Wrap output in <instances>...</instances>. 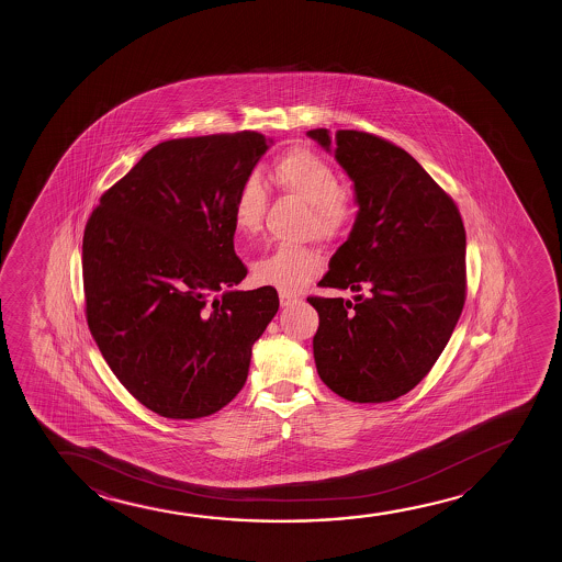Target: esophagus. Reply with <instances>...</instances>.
<instances>
[{
    "label": "esophagus",
    "mask_w": 562,
    "mask_h": 562,
    "mask_svg": "<svg viewBox=\"0 0 562 562\" xmlns=\"http://www.w3.org/2000/svg\"><path fill=\"white\" fill-rule=\"evenodd\" d=\"M278 295H280V305L282 307H290V305L300 301V295H295V293L280 292Z\"/></svg>",
    "instance_id": "34e87169"
}]
</instances>
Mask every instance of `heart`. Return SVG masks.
<instances>
[{
  "label": "heart",
  "instance_id": "1",
  "mask_svg": "<svg viewBox=\"0 0 562 562\" xmlns=\"http://www.w3.org/2000/svg\"><path fill=\"white\" fill-rule=\"evenodd\" d=\"M282 190L311 205L307 228L316 238L331 239L346 228L349 205L341 193L338 172L308 149H292L272 169ZM267 211V188L257 177H247L234 200V226L241 236L261 231ZM323 270V257L311 247L278 244L254 265L259 284L278 290H297Z\"/></svg>",
  "mask_w": 562,
  "mask_h": 562
}]
</instances>
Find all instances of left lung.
Here are the masks:
<instances>
[{"label":"left lung","mask_w":562,"mask_h":562,"mask_svg":"<svg viewBox=\"0 0 562 562\" xmlns=\"http://www.w3.org/2000/svg\"><path fill=\"white\" fill-rule=\"evenodd\" d=\"M353 180L359 213L331 255L321 288L359 292L307 297L324 384L353 403L411 392L459 323L467 300V232L453 198L387 139L359 131L307 132ZM364 291V294L360 292Z\"/></svg>","instance_id":"1"}]
</instances>
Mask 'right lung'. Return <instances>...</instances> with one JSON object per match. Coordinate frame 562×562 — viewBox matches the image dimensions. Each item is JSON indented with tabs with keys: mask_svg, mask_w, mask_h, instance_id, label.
<instances>
[{
	"mask_svg": "<svg viewBox=\"0 0 562 562\" xmlns=\"http://www.w3.org/2000/svg\"><path fill=\"white\" fill-rule=\"evenodd\" d=\"M269 144L254 131L161 142L86 224L90 331L119 382L165 418L228 405L277 315L272 285L228 290L247 274L234 251V200Z\"/></svg>",
	"mask_w": 562,
	"mask_h": 562,
	"instance_id": "1",
	"label": "right lung"
}]
</instances>
